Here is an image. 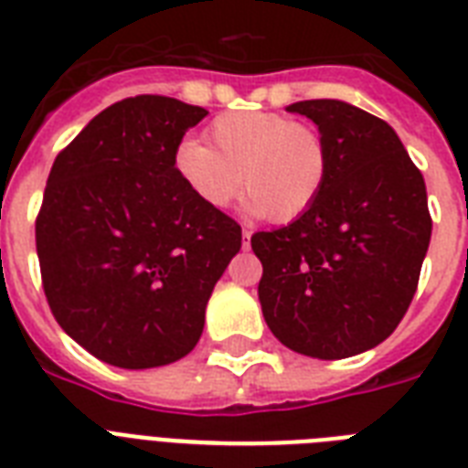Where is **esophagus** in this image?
I'll list each match as a JSON object with an SVG mask.
<instances>
[{"mask_svg":"<svg viewBox=\"0 0 468 468\" xmlns=\"http://www.w3.org/2000/svg\"><path fill=\"white\" fill-rule=\"evenodd\" d=\"M250 238H252V233H250V230H242V248L245 250L250 248Z\"/></svg>","mask_w":468,"mask_h":468,"instance_id":"1","label":"esophagus"}]
</instances>
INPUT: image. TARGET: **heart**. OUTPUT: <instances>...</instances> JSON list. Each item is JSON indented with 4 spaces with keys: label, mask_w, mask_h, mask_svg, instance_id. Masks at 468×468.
<instances>
[{
    "label": "heart",
    "mask_w": 468,
    "mask_h": 468,
    "mask_svg": "<svg viewBox=\"0 0 468 468\" xmlns=\"http://www.w3.org/2000/svg\"><path fill=\"white\" fill-rule=\"evenodd\" d=\"M208 138L213 148L182 141L175 150L176 176L208 208L230 206L245 184L250 216L289 223L315 204L325 184V143L318 131L289 116L223 113L208 128Z\"/></svg>",
    "instance_id": "b5f03b06"
}]
</instances>
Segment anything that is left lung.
I'll return each instance as SVG.
<instances>
[{
    "label": "left lung",
    "instance_id": "8db88e82",
    "mask_svg": "<svg viewBox=\"0 0 468 468\" xmlns=\"http://www.w3.org/2000/svg\"><path fill=\"white\" fill-rule=\"evenodd\" d=\"M286 112L318 126L327 175L301 218L250 240L264 320L299 355H362L396 330L418 289L432 235L425 179L396 131L347 101Z\"/></svg>",
    "mask_w": 468,
    "mask_h": 468
}]
</instances>
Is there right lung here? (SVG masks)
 Returning a JSON list of instances; mask_svg holds the SVG:
<instances>
[{
	"label": "right lung",
	"instance_id": "1",
	"mask_svg": "<svg viewBox=\"0 0 468 468\" xmlns=\"http://www.w3.org/2000/svg\"><path fill=\"white\" fill-rule=\"evenodd\" d=\"M172 97L123 99L55 157L38 218L43 292L90 355L121 369L182 359L242 230L175 172L184 133L206 116Z\"/></svg>",
	"mask_w": 468,
	"mask_h": 468
}]
</instances>
